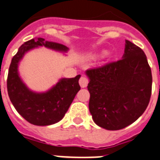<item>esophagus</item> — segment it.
Instances as JSON below:
<instances>
[{
	"label": "esophagus",
	"mask_w": 160,
	"mask_h": 160,
	"mask_svg": "<svg viewBox=\"0 0 160 160\" xmlns=\"http://www.w3.org/2000/svg\"><path fill=\"white\" fill-rule=\"evenodd\" d=\"M88 82H89V80H88V78L87 77L82 76V77H81L80 79H79V84L81 86V88H86L88 86Z\"/></svg>",
	"instance_id": "34e87169"
}]
</instances>
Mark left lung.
Here are the masks:
<instances>
[{"label":"left lung","mask_w":160,"mask_h":160,"mask_svg":"<svg viewBox=\"0 0 160 160\" xmlns=\"http://www.w3.org/2000/svg\"><path fill=\"white\" fill-rule=\"evenodd\" d=\"M89 78V110L96 124L120 130L146 109L152 89L151 69L146 54L126 40L122 59L86 71Z\"/></svg>","instance_id":"8db88e82"}]
</instances>
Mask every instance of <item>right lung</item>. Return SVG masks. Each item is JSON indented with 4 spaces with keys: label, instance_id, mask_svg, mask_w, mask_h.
Returning <instances> with one entry per match:
<instances>
[{
    "label": "right lung",
    "instance_id": "obj_1",
    "mask_svg": "<svg viewBox=\"0 0 160 160\" xmlns=\"http://www.w3.org/2000/svg\"><path fill=\"white\" fill-rule=\"evenodd\" d=\"M38 47L67 52L68 48L57 42L38 38L24 42L10 63L7 77V91L10 100L18 113L28 122L37 126L56 123L64 118L75 96L80 90L81 75L72 78H61L53 88L43 93L30 91L21 80L18 65L27 51Z\"/></svg>",
    "mask_w": 160,
    "mask_h": 160
}]
</instances>
